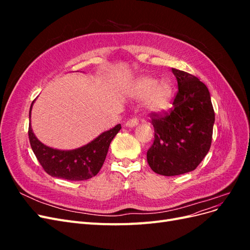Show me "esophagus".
<instances>
[{
    "mask_svg": "<svg viewBox=\"0 0 250 250\" xmlns=\"http://www.w3.org/2000/svg\"><path fill=\"white\" fill-rule=\"evenodd\" d=\"M138 124H139V120H138V119H135V118H133V119H130V120H128V121H127V122H126V127H130V128H132V127L138 126Z\"/></svg>",
    "mask_w": 250,
    "mask_h": 250,
    "instance_id": "1",
    "label": "esophagus"
}]
</instances>
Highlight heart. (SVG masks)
Segmentation results:
<instances>
[{"label": "heart", "mask_w": 250, "mask_h": 250, "mask_svg": "<svg viewBox=\"0 0 250 250\" xmlns=\"http://www.w3.org/2000/svg\"><path fill=\"white\" fill-rule=\"evenodd\" d=\"M128 94L134 100H145L144 105L149 112H163L169 107L172 87L166 80L157 81L150 76H143L133 81Z\"/></svg>", "instance_id": "obj_1"}]
</instances>
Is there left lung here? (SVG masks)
I'll return each instance as SVG.
<instances>
[{"label":"left lung","instance_id":"8db88e82","mask_svg":"<svg viewBox=\"0 0 250 250\" xmlns=\"http://www.w3.org/2000/svg\"><path fill=\"white\" fill-rule=\"evenodd\" d=\"M172 72L178 85L173 109L165 117L152 116L154 142L147 152L150 168L165 176L197 168L210 148L215 123L207 85L184 71Z\"/></svg>","mask_w":250,"mask_h":250}]
</instances>
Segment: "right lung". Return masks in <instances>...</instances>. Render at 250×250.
<instances>
[{"instance_id": "obj_1", "label": "right lung", "mask_w": 250, "mask_h": 250, "mask_svg": "<svg viewBox=\"0 0 250 250\" xmlns=\"http://www.w3.org/2000/svg\"><path fill=\"white\" fill-rule=\"evenodd\" d=\"M32 102L29 111V141L33 152L49 175L67 180H85L100 171L107 155L111 141L121 129V124L104 131L86 145L73 150L54 149L42 144L31 127Z\"/></svg>"}]
</instances>
